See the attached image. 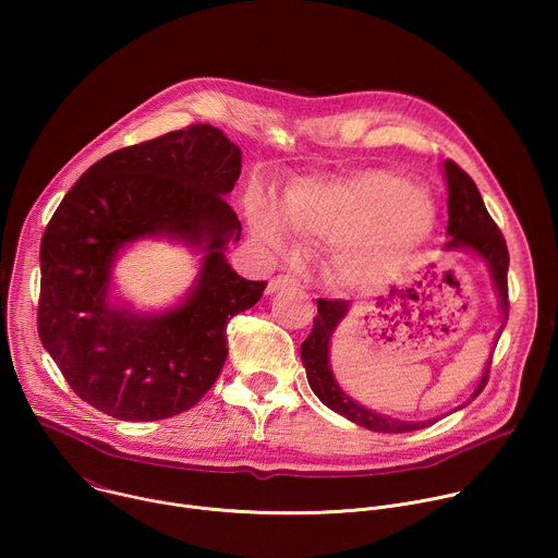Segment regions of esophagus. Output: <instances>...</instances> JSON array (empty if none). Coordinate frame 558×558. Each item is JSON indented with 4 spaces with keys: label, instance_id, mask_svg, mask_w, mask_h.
I'll use <instances>...</instances> for the list:
<instances>
[{
    "label": "esophagus",
    "instance_id": "esophagus-1",
    "mask_svg": "<svg viewBox=\"0 0 558 558\" xmlns=\"http://www.w3.org/2000/svg\"><path fill=\"white\" fill-rule=\"evenodd\" d=\"M298 280L293 276H276L267 282V293H276V291H282V289H289V287H295Z\"/></svg>",
    "mask_w": 558,
    "mask_h": 558
}]
</instances>
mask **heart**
Wrapping results in <instances>:
<instances>
[{
  "instance_id": "obj_1",
  "label": "heart",
  "mask_w": 558,
  "mask_h": 558,
  "mask_svg": "<svg viewBox=\"0 0 558 558\" xmlns=\"http://www.w3.org/2000/svg\"><path fill=\"white\" fill-rule=\"evenodd\" d=\"M278 221L300 238L336 245L333 276L353 291H381L400 282L433 233V211L409 179L368 174L351 183H304L276 209ZM267 211L254 231L269 250L284 247V233Z\"/></svg>"
}]
</instances>
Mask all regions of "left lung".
<instances>
[{"label": "left lung", "instance_id": "8db88e82", "mask_svg": "<svg viewBox=\"0 0 558 558\" xmlns=\"http://www.w3.org/2000/svg\"><path fill=\"white\" fill-rule=\"evenodd\" d=\"M446 187H448V243L444 245V254L465 252L474 258H480L488 274L490 282L497 295L499 315H501V327L495 336V347L504 333V327L508 323V247L499 227L490 218L480 190L472 183V179L452 161H444L441 168ZM351 304L347 300H317V315L313 320V331L300 347V360L306 371V379L311 390L317 395L325 407H329L333 413L347 417L349 422L368 428L373 433H411L422 430L435 424L441 417L409 422L400 417H390L384 413H377L373 409H366L357 400L338 384L333 368H331V340L338 331L340 323L349 315ZM493 347V351H495ZM493 353L484 366V373L476 381L474 390L470 392L468 400L459 404L454 411L465 409L476 395H480L488 381ZM450 411V413H454ZM448 415V413H446Z\"/></svg>", "mask_w": 558, "mask_h": 558}]
</instances>
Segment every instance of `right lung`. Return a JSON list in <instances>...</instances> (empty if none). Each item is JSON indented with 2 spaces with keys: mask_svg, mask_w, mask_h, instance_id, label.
Wrapping results in <instances>:
<instances>
[{
  "mask_svg": "<svg viewBox=\"0 0 558 558\" xmlns=\"http://www.w3.org/2000/svg\"><path fill=\"white\" fill-rule=\"evenodd\" d=\"M241 158L218 128L170 132L104 156L50 218L39 252V338L97 411L166 420L216 381L229 320L267 287L238 276L225 256L243 229L225 198ZM143 240L183 244L197 258L193 287L170 307L141 312L118 293L116 260Z\"/></svg>",
  "mask_w": 558,
  "mask_h": 558,
  "instance_id": "obj_1",
  "label": "right lung"
}]
</instances>
